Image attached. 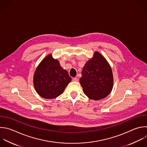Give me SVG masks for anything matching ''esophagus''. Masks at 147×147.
<instances>
[{"instance_id":"esophagus-1","label":"esophagus","mask_w":147,"mask_h":147,"mask_svg":"<svg viewBox=\"0 0 147 147\" xmlns=\"http://www.w3.org/2000/svg\"><path fill=\"white\" fill-rule=\"evenodd\" d=\"M72 81H74V82H78V79L77 78H72Z\"/></svg>"}]
</instances>
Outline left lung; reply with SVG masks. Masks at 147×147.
Wrapping results in <instances>:
<instances>
[{
    "label": "left lung",
    "instance_id": "8db88e82",
    "mask_svg": "<svg viewBox=\"0 0 147 147\" xmlns=\"http://www.w3.org/2000/svg\"><path fill=\"white\" fill-rule=\"evenodd\" d=\"M113 83L109 63L101 53L95 51L82 71L80 83L84 94L94 100L103 99L111 92Z\"/></svg>",
    "mask_w": 147,
    "mask_h": 147
}]
</instances>
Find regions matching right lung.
Here are the masks:
<instances>
[{
  "label": "right lung",
  "instance_id": "add662e5",
  "mask_svg": "<svg viewBox=\"0 0 147 147\" xmlns=\"http://www.w3.org/2000/svg\"><path fill=\"white\" fill-rule=\"evenodd\" d=\"M68 72L52 54L47 55L37 66L33 76V84L37 94L46 99H54L62 94L71 82Z\"/></svg>",
  "mask_w": 147,
  "mask_h": 147
}]
</instances>
